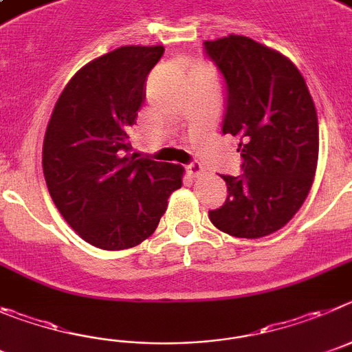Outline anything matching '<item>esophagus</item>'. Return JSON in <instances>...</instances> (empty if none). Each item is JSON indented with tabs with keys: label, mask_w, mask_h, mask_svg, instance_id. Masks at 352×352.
<instances>
[{
	"label": "esophagus",
	"mask_w": 352,
	"mask_h": 352,
	"mask_svg": "<svg viewBox=\"0 0 352 352\" xmlns=\"http://www.w3.org/2000/svg\"><path fill=\"white\" fill-rule=\"evenodd\" d=\"M186 172L191 177H198L204 173V166H201V163H198V161H192V163H189L188 166H186Z\"/></svg>",
	"instance_id": "1"
}]
</instances>
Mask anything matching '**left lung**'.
Segmentation results:
<instances>
[{
    "label": "left lung",
    "instance_id": "left-lung-1",
    "mask_svg": "<svg viewBox=\"0 0 352 352\" xmlns=\"http://www.w3.org/2000/svg\"><path fill=\"white\" fill-rule=\"evenodd\" d=\"M226 85L223 133L240 138L242 175H223L228 198L208 212L212 224L239 239L280 230L305 201L316 175L319 126L298 68L251 38L204 42Z\"/></svg>",
    "mask_w": 352,
    "mask_h": 352
}]
</instances>
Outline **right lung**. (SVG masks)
Segmentation results:
<instances>
[{"label": "right lung", "instance_id": "1", "mask_svg": "<svg viewBox=\"0 0 352 352\" xmlns=\"http://www.w3.org/2000/svg\"><path fill=\"white\" fill-rule=\"evenodd\" d=\"M164 49L119 47L78 69L54 107L43 175L66 223L91 245L129 249L153 235L184 168L135 160L129 129Z\"/></svg>", "mask_w": 352, "mask_h": 352}]
</instances>
